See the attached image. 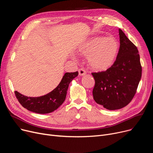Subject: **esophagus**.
Segmentation results:
<instances>
[{
    "mask_svg": "<svg viewBox=\"0 0 153 153\" xmlns=\"http://www.w3.org/2000/svg\"><path fill=\"white\" fill-rule=\"evenodd\" d=\"M86 73H87L86 71L84 69L81 68V69H79V74L80 76H84V75L86 74Z\"/></svg>",
    "mask_w": 153,
    "mask_h": 153,
    "instance_id": "obj_1",
    "label": "esophagus"
}]
</instances>
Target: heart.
I'll use <instances>...</instances> for the list:
<instances>
[{
	"label": "heart",
	"instance_id": "b5f03b06",
	"mask_svg": "<svg viewBox=\"0 0 153 153\" xmlns=\"http://www.w3.org/2000/svg\"><path fill=\"white\" fill-rule=\"evenodd\" d=\"M119 50V43L114 38L97 36L80 44L77 52L87 56L88 63L94 69L104 71L115 61Z\"/></svg>",
	"mask_w": 153,
	"mask_h": 153
}]
</instances>
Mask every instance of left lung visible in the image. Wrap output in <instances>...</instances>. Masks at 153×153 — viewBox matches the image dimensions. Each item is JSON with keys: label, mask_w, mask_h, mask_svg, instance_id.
I'll return each instance as SVG.
<instances>
[{"label": "left lung", "mask_w": 153, "mask_h": 153, "mask_svg": "<svg viewBox=\"0 0 153 153\" xmlns=\"http://www.w3.org/2000/svg\"><path fill=\"white\" fill-rule=\"evenodd\" d=\"M120 48L115 61L105 71L92 72L93 97L104 108L114 110L129 103L136 92L142 74L136 47L119 29Z\"/></svg>", "instance_id": "left-lung-1"}]
</instances>
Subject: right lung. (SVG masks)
Wrapping results in <instances>:
<instances>
[{"label":"right lung","mask_w":153,"mask_h":153,"mask_svg":"<svg viewBox=\"0 0 153 153\" xmlns=\"http://www.w3.org/2000/svg\"><path fill=\"white\" fill-rule=\"evenodd\" d=\"M77 76V71L66 72L59 85L53 91L41 97H27L17 91H15V94L22 107L28 110L40 114H49L62 105L66 99L70 82Z\"/></svg>","instance_id":"obj_1"}]
</instances>
